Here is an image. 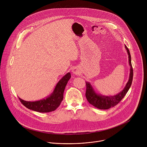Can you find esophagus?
Returning <instances> with one entry per match:
<instances>
[{
	"mask_svg": "<svg viewBox=\"0 0 147 147\" xmlns=\"http://www.w3.org/2000/svg\"><path fill=\"white\" fill-rule=\"evenodd\" d=\"M72 72H73V74H74L75 75H78L80 74V71L77 67H74V68H72Z\"/></svg>",
	"mask_w": 147,
	"mask_h": 147,
	"instance_id": "1",
	"label": "esophagus"
}]
</instances>
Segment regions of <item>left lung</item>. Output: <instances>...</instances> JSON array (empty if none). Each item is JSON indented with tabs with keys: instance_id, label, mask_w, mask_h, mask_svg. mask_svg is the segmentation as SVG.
<instances>
[{
	"instance_id": "left-lung-1",
	"label": "left lung",
	"mask_w": 147,
	"mask_h": 147,
	"mask_svg": "<svg viewBox=\"0 0 147 147\" xmlns=\"http://www.w3.org/2000/svg\"><path fill=\"white\" fill-rule=\"evenodd\" d=\"M128 55L129 64L131 66L130 68V75L128 82L126 84L124 89L119 93L113 96H100L96 94L93 89L92 86L88 82H85L86 84V92L85 96L88 101L91 105L95 106L96 107L100 109H108L110 107H113L117 105L120 101L124 98L126 93L128 91L132 82L133 79V68L131 64V58L129 53V51L128 47L125 46Z\"/></svg>"
}]
</instances>
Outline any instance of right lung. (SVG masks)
<instances>
[{
  "mask_svg": "<svg viewBox=\"0 0 147 147\" xmlns=\"http://www.w3.org/2000/svg\"><path fill=\"white\" fill-rule=\"evenodd\" d=\"M70 78L71 74L69 72L64 76L58 83L51 95L46 99L34 102L26 101L20 98L19 100L22 105L33 111L40 113H48L54 111L61 105L63 100L64 90Z\"/></svg>",
  "mask_w": 147,
  "mask_h": 147,
  "instance_id": "add662e5",
  "label": "right lung"
}]
</instances>
